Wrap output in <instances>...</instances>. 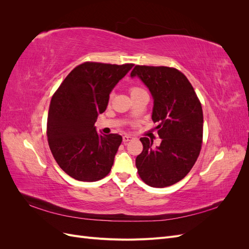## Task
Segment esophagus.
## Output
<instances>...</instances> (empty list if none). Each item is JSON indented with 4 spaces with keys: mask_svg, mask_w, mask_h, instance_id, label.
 <instances>
[{
    "mask_svg": "<svg viewBox=\"0 0 249 249\" xmlns=\"http://www.w3.org/2000/svg\"><path fill=\"white\" fill-rule=\"evenodd\" d=\"M134 138L132 137V136H129V135H124V136L123 137V141H124V143H126V142H129V141H131V140H133Z\"/></svg>",
    "mask_w": 249,
    "mask_h": 249,
    "instance_id": "1",
    "label": "esophagus"
}]
</instances>
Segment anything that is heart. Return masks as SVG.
I'll use <instances>...</instances> for the list:
<instances>
[{
    "label": "heart",
    "instance_id": "obj_1",
    "mask_svg": "<svg viewBox=\"0 0 249 249\" xmlns=\"http://www.w3.org/2000/svg\"><path fill=\"white\" fill-rule=\"evenodd\" d=\"M141 92H145V90L141 88V87H138V86H132L130 88V93H131V96H134L136 94H139Z\"/></svg>",
    "mask_w": 249,
    "mask_h": 249
}]
</instances>
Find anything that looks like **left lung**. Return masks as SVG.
<instances>
[{"instance_id":"8db88e82","label":"left lung","mask_w":249,"mask_h":249,"mask_svg":"<svg viewBox=\"0 0 249 249\" xmlns=\"http://www.w3.org/2000/svg\"><path fill=\"white\" fill-rule=\"evenodd\" d=\"M138 76L154 97L152 119L157 123L160 146L140 138L143 150L136 158L138 175L146 185L164 188L183 179L199 156L203 115L200 101L185 74L175 67L136 65Z\"/></svg>"}]
</instances>
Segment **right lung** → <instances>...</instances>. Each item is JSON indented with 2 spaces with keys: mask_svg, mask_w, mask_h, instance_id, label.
I'll return each mask as SVG.
<instances>
[{
  "mask_svg": "<svg viewBox=\"0 0 249 249\" xmlns=\"http://www.w3.org/2000/svg\"><path fill=\"white\" fill-rule=\"evenodd\" d=\"M134 64L84 62L67 74L53 94L47 124L53 157L65 173L82 182L109 175L123 137L97 134L94 123L109 94Z\"/></svg>",
  "mask_w": 249,
  "mask_h": 249,
  "instance_id": "obj_1",
  "label": "right lung"
}]
</instances>
